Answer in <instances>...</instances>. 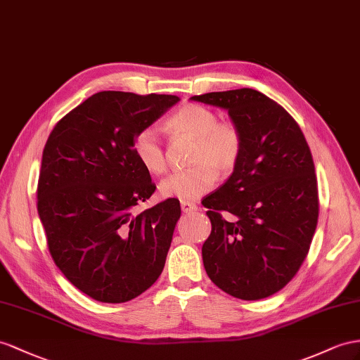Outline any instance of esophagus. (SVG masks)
Segmentation results:
<instances>
[{
  "label": "esophagus",
  "mask_w": 360,
  "mask_h": 360,
  "mask_svg": "<svg viewBox=\"0 0 360 360\" xmlns=\"http://www.w3.org/2000/svg\"><path fill=\"white\" fill-rule=\"evenodd\" d=\"M181 208H182V213H186V214L195 213V211H198L196 204H193V202H186V200L181 202Z\"/></svg>",
  "instance_id": "1"
}]
</instances>
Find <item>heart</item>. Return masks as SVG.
I'll return each instance as SVG.
<instances>
[{"mask_svg": "<svg viewBox=\"0 0 360 360\" xmlns=\"http://www.w3.org/2000/svg\"><path fill=\"white\" fill-rule=\"evenodd\" d=\"M173 135L195 138L187 170L174 172L160 184L161 195L179 200H198L214 187L217 173H231L243 153V134L236 123L217 120L214 110L200 105H186L167 120ZM132 152L136 161L152 174L167 170L161 136L155 127H143L134 136Z\"/></svg>", "mask_w": 360, "mask_h": 360, "instance_id": "obj_1", "label": "heart"}]
</instances>
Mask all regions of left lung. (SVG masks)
Segmentation results:
<instances>
[{
    "label": "left lung",
    "mask_w": 360,
    "mask_h": 360,
    "mask_svg": "<svg viewBox=\"0 0 360 360\" xmlns=\"http://www.w3.org/2000/svg\"><path fill=\"white\" fill-rule=\"evenodd\" d=\"M191 98L226 109L243 134L233 174L202 200L211 222L202 245L205 271L231 297L268 298L297 275L316 229L319 198L310 147L288 110L259 91Z\"/></svg>",
    "instance_id": "left-lung-1"
}]
</instances>
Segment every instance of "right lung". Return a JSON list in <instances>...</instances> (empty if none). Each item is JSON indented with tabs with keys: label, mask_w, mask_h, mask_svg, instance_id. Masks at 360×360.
<instances>
[{
	"label": "right lung",
	"mask_w": 360,
	"mask_h": 360,
	"mask_svg": "<svg viewBox=\"0 0 360 360\" xmlns=\"http://www.w3.org/2000/svg\"><path fill=\"white\" fill-rule=\"evenodd\" d=\"M178 100L101 91L62 117L45 143L36 195L49 251L92 300L131 301L164 269L181 205L172 198L135 213L156 186L132 141Z\"/></svg>",
	"instance_id": "obj_1"
}]
</instances>
